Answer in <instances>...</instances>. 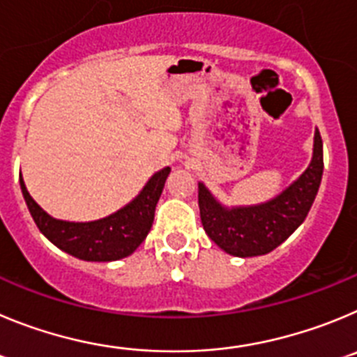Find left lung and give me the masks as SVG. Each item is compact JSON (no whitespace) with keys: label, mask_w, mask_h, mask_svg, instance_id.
Returning a JSON list of instances; mask_svg holds the SVG:
<instances>
[{"label":"left lung","mask_w":357,"mask_h":357,"mask_svg":"<svg viewBox=\"0 0 357 357\" xmlns=\"http://www.w3.org/2000/svg\"><path fill=\"white\" fill-rule=\"evenodd\" d=\"M324 172V151L314 130L313 156L306 171L271 201L226 206L199 183V211L206 234L224 252L238 258L268 255L304 222Z\"/></svg>","instance_id":"8db88e82"}]
</instances>
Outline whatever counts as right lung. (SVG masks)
<instances>
[{
	"instance_id": "obj_1",
	"label": "right lung",
	"mask_w": 357,
	"mask_h": 357,
	"mask_svg": "<svg viewBox=\"0 0 357 357\" xmlns=\"http://www.w3.org/2000/svg\"><path fill=\"white\" fill-rule=\"evenodd\" d=\"M169 174L171 167H163L151 176L139 195L126 206L91 222H70L51 217L33 201L22 176L19 183L35 224L53 245L83 261H117L133 255L146 240Z\"/></svg>"
}]
</instances>
